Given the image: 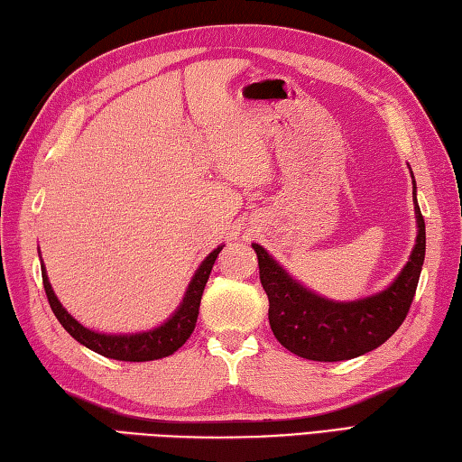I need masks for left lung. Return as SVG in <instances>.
<instances>
[{
    "mask_svg": "<svg viewBox=\"0 0 462 462\" xmlns=\"http://www.w3.org/2000/svg\"><path fill=\"white\" fill-rule=\"evenodd\" d=\"M415 196V189H413ZM417 243L403 271L389 289L357 302H332L306 291L284 273L261 245V284L269 296V324L286 350L314 362L352 360L382 346L403 324L411 309L425 261V219L415 199Z\"/></svg>",
    "mask_w": 462,
    "mask_h": 462,
    "instance_id": "1",
    "label": "left lung"
}]
</instances>
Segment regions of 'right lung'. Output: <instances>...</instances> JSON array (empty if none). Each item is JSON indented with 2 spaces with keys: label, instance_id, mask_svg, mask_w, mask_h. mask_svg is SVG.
I'll list each match as a JSON object with an SVG mask.
<instances>
[{
  "label": "right lung",
  "instance_id": "add662e5",
  "mask_svg": "<svg viewBox=\"0 0 462 462\" xmlns=\"http://www.w3.org/2000/svg\"><path fill=\"white\" fill-rule=\"evenodd\" d=\"M221 249L223 247H217L213 253H209V257L201 263L198 273L193 274V279L188 286V292H186V296H183V302L180 304V309L166 324L153 328V330H150V332L130 334V336L98 334V332L88 330V328H85V326H80L57 300V296L49 284L43 264H41V274H43V289L47 294V300L51 304V310H53V314L57 316L60 326H63L77 342L87 346L88 350L97 352L100 356L112 357V360L150 362V360H160V357L171 356L178 350V347L186 344V340L191 336L193 328H196V322H198L199 302H201L205 282H208V279H209L213 263H215V259H217Z\"/></svg>",
  "mask_w": 462,
  "mask_h": 462
}]
</instances>
